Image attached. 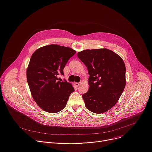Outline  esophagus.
<instances>
[{
	"label": "esophagus",
	"instance_id": "34e87169",
	"mask_svg": "<svg viewBox=\"0 0 152 152\" xmlns=\"http://www.w3.org/2000/svg\"><path fill=\"white\" fill-rule=\"evenodd\" d=\"M80 84H81L80 83H75V85L76 87H79V86H80Z\"/></svg>",
	"mask_w": 152,
	"mask_h": 152
}]
</instances>
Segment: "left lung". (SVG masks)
I'll use <instances>...</instances> for the list:
<instances>
[{"label": "left lung", "instance_id": "obj_1", "mask_svg": "<svg viewBox=\"0 0 152 152\" xmlns=\"http://www.w3.org/2000/svg\"><path fill=\"white\" fill-rule=\"evenodd\" d=\"M87 66L89 88L83 95L86 107L102 114L118 101L126 85V68L123 59L106 48L86 49L77 53Z\"/></svg>", "mask_w": 152, "mask_h": 152}]
</instances>
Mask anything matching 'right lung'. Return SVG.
Returning a JSON list of instances; mask_svg holds the SVG:
<instances>
[{
  "instance_id": "obj_1",
  "label": "right lung",
  "mask_w": 152,
  "mask_h": 152,
  "mask_svg": "<svg viewBox=\"0 0 152 152\" xmlns=\"http://www.w3.org/2000/svg\"><path fill=\"white\" fill-rule=\"evenodd\" d=\"M76 50L57 45L37 49L30 58L26 75L31 95L43 110L57 113L66 105L70 94L75 91L72 84L59 81L64 68Z\"/></svg>"
}]
</instances>
